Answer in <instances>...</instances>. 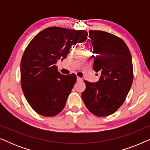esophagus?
Masks as SVG:
<instances>
[{
	"instance_id": "obj_1",
	"label": "esophagus",
	"mask_w": 150,
	"mask_h": 150,
	"mask_svg": "<svg viewBox=\"0 0 150 150\" xmlns=\"http://www.w3.org/2000/svg\"><path fill=\"white\" fill-rule=\"evenodd\" d=\"M77 81H83V79H82L81 78L78 76L77 77Z\"/></svg>"
}]
</instances>
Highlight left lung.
Masks as SVG:
<instances>
[{"mask_svg": "<svg viewBox=\"0 0 150 150\" xmlns=\"http://www.w3.org/2000/svg\"><path fill=\"white\" fill-rule=\"evenodd\" d=\"M94 50L93 69L100 73L99 81H85L82 98L86 107L98 117L114 113L122 105L133 81L132 57L119 37L102 30H89Z\"/></svg>", "mask_w": 150, "mask_h": 150, "instance_id": "obj_1", "label": "left lung"}]
</instances>
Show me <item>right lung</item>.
I'll return each mask as SVG.
<instances>
[{"label": "right lung", "instance_id": "right-lung-1", "mask_svg": "<svg viewBox=\"0 0 150 150\" xmlns=\"http://www.w3.org/2000/svg\"><path fill=\"white\" fill-rule=\"evenodd\" d=\"M87 35L85 30L52 26L39 33L26 48L20 63V81L26 100L38 114L53 117L64 108L76 76L61 74L56 63Z\"/></svg>", "mask_w": 150, "mask_h": 150}]
</instances>
